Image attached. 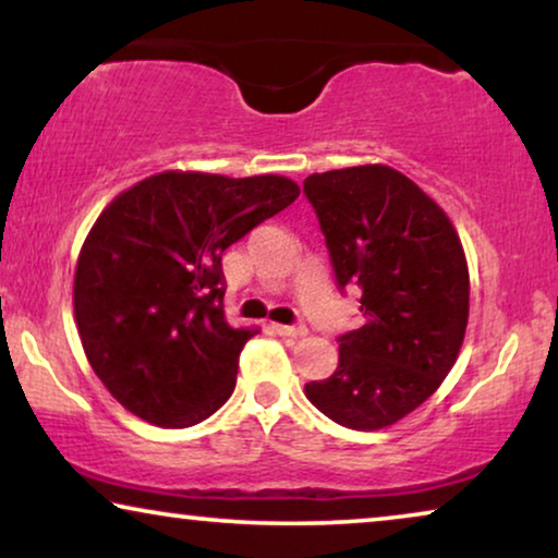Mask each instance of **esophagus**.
<instances>
[{
    "label": "esophagus",
    "mask_w": 558,
    "mask_h": 558,
    "mask_svg": "<svg viewBox=\"0 0 558 558\" xmlns=\"http://www.w3.org/2000/svg\"><path fill=\"white\" fill-rule=\"evenodd\" d=\"M274 332L284 335V338H304L307 327L304 325H274Z\"/></svg>",
    "instance_id": "obj_1"
}]
</instances>
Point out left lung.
Segmentation results:
<instances>
[{"instance_id": "obj_1", "label": "left lung", "mask_w": 558, "mask_h": 558, "mask_svg": "<svg viewBox=\"0 0 558 558\" xmlns=\"http://www.w3.org/2000/svg\"><path fill=\"white\" fill-rule=\"evenodd\" d=\"M317 213L340 289H361V325L340 335L338 368L304 386L348 429L376 432L411 414L460 355L470 271L447 213L388 165L315 172Z\"/></svg>"}]
</instances>
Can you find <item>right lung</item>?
Listing matches in <instances>:
<instances>
[{
	"instance_id": "obj_1",
	"label": "right lung",
	"mask_w": 558,
	"mask_h": 558,
	"mask_svg": "<svg viewBox=\"0 0 558 558\" xmlns=\"http://www.w3.org/2000/svg\"><path fill=\"white\" fill-rule=\"evenodd\" d=\"M300 197L281 174L167 170L106 205L75 264V325L126 411L185 429L223 407L256 327L223 312V251Z\"/></svg>"
}]
</instances>
